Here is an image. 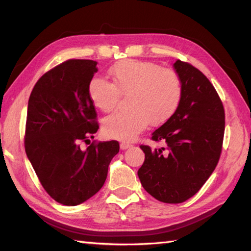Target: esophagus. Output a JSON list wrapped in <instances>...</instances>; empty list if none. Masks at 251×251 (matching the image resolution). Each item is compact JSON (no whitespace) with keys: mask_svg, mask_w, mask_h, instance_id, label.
Listing matches in <instances>:
<instances>
[{"mask_svg":"<svg viewBox=\"0 0 251 251\" xmlns=\"http://www.w3.org/2000/svg\"><path fill=\"white\" fill-rule=\"evenodd\" d=\"M120 147H121L122 150H126V149H128V148H130V147H131V143H129V142H125V141H122V142H121V145H120Z\"/></svg>","mask_w":251,"mask_h":251,"instance_id":"esophagus-1","label":"esophagus"}]
</instances>
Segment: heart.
Instances as JSON below:
<instances>
[{
  "label": "heart",
  "instance_id": "b5f03b06",
  "mask_svg": "<svg viewBox=\"0 0 251 251\" xmlns=\"http://www.w3.org/2000/svg\"><path fill=\"white\" fill-rule=\"evenodd\" d=\"M113 84L95 76L88 84L93 103L105 113L112 112L121 95L127 96L128 110L116 112L103 121L109 138L131 140L148 126L159 125L172 116L182 98V84L177 72L152 62L126 59L109 70Z\"/></svg>",
  "mask_w": 251,
  "mask_h": 251
}]
</instances>
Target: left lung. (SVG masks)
Here are the masks:
<instances>
[{
	"mask_svg": "<svg viewBox=\"0 0 251 251\" xmlns=\"http://www.w3.org/2000/svg\"><path fill=\"white\" fill-rule=\"evenodd\" d=\"M182 98L175 113L152 134L166 148L140 146L146 154L138 170L141 184L159 201L179 204L200 191L222 151L225 108L209 79L188 62L177 60Z\"/></svg>",
	"mask_w": 251,
	"mask_h": 251,
	"instance_id": "obj_1",
	"label": "left lung"
}]
</instances>
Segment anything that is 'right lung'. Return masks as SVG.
Instances as JSON below:
<instances>
[{"label": "right lung", "mask_w": 251, "mask_h": 251, "mask_svg": "<svg viewBox=\"0 0 251 251\" xmlns=\"http://www.w3.org/2000/svg\"><path fill=\"white\" fill-rule=\"evenodd\" d=\"M97 62L69 59L42 75L32 89L26 112L25 149L49 195L66 206L82 204L102 188L115 140L96 142L99 124L88 84Z\"/></svg>", "instance_id": "1"}]
</instances>
